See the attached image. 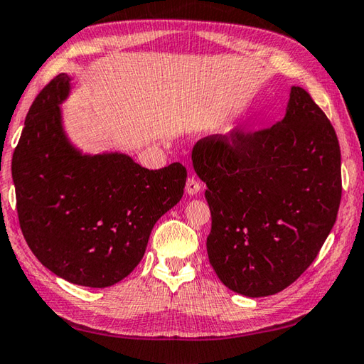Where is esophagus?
Here are the masks:
<instances>
[{"label":"esophagus","instance_id":"esophagus-1","mask_svg":"<svg viewBox=\"0 0 364 364\" xmlns=\"http://www.w3.org/2000/svg\"><path fill=\"white\" fill-rule=\"evenodd\" d=\"M200 190H201L200 181H198L195 176H190L188 179H187V185H185V191H187V193H188L190 196H193V195H196Z\"/></svg>","mask_w":364,"mask_h":364}]
</instances>
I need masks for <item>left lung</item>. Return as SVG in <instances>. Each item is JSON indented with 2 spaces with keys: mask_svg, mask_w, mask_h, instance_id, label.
Segmentation results:
<instances>
[{
  "mask_svg": "<svg viewBox=\"0 0 364 364\" xmlns=\"http://www.w3.org/2000/svg\"><path fill=\"white\" fill-rule=\"evenodd\" d=\"M191 160L208 185L205 245L218 279L250 298L291 285L318 255L342 195L338 136L311 95L291 87L276 125L208 136Z\"/></svg>",
  "mask_w": 364,
  "mask_h": 364,
  "instance_id": "8db88e82",
  "label": "left lung"
}]
</instances>
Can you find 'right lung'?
<instances>
[{
  "mask_svg": "<svg viewBox=\"0 0 364 364\" xmlns=\"http://www.w3.org/2000/svg\"><path fill=\"white\" fill-rule=\"evenodd\" d=\"M70 80L53 77L26 114L12 155L18 223L47 269L105 289L139 264L154 225L181 201L187 169H147L123 154L82 155L61 127Z\"/></svg>",
  "mask_w": 364,
  "mask_h": 364,
  "instance_id": "right-lung-1",
  "label": "right lung"
}]
</instances>
